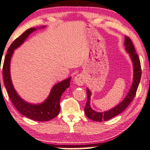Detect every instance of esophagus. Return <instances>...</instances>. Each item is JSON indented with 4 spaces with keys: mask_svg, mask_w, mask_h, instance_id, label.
Instances as JSON below:
<instances>
[{
    "mask_svg": "<svg viewBox=\"0 0 150 150\" xmlns=\"http://www.w3.org/2000/svg\"><path fill=\"white\" fill-rule=\"evenodd\" d=\"M74 81L79 86H83L86 81V77L83 74H78L75 77Z\"/></svg>",
    "mask_w": 150,
    "mask_h": 150,
    "instance_id": "obj_1",
    "label": "esophagus"
}]
</instances>
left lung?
I'll use <instances>...</instances> for the list:
<instances>
[{
	"label": "left lung",
	"mask_w": 150,
	"mask_h": 150,
	"mask_svg": "<svg viewBox=\"0 0 150 150\" xmlns=\"http://www.w3.org/2000/svg\"><path fill=\"white\" fill-rule=\"evenodd\" d=\"M124 46H125L126 52L129 54L130 58L132 63V67H133V79H132L131 87L122 102H120L119 104L113 107L112 109L104 111V112H97L94 109H92L90 106V97L92 95V92L89 90V88H87L86 92H87L88 98L87 103H86L85 108H84V111H85L86 116L93 121H107V120L116 116L118 114L121 113L124 110H125V109L129 105L130 102L135 96L141 76L140 60H139L138 55L135 53V50H134L131 40L126 36H125V40H124Z\"/></svg>",
	"instance_id": "8db88e82"
}]
</instances>
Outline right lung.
Returning <instances> with one entry per match:
<instances>
[{"instance_id": "obj_1", "label": "right lung", "mask_w": 150, "mask_h": 150, "mask_svg": "<svg viewBox=\"0 0 150 150\" xmlns=\"http://www.w3.org/2000/svg\"><path fill=\"white\" fill-rule=\"evenodd\" d=\"M45 27L46 26H43L39 28L28 29L18 39L15 40L8 49L3 67L4 83L13 105L18 109L19 112L25 117L35 121L40 122L49 121L58 115L60 110V98L65 90L70 86L71 77L55 84L51 89L49 96L43 102L35 104L24 100L16 92L12 83L10 67H11V60L13 54L14 53V50L20 47L27 39L28 36L34 31L37 30V29L45 28Z\"/></svg>"}]
</instances>
